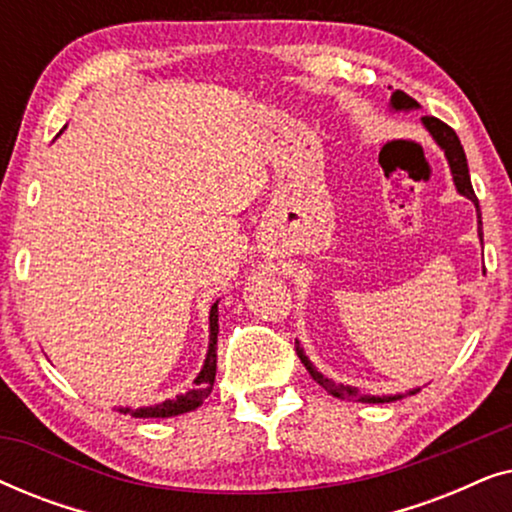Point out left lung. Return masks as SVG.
Listing matches in <instances>:
<instances>
[{"mask_svg": "<svg viewBox=\"0 0 512 512\" xmlns=\"http://www.w3.org/2000/svg\"><path fill=\"white\" fill-rule=\"evenodd\" d=\"M391 111H415L419 109V104L412 100L410 95H405L403 90H396L394 95H391V102H389ZM424 128L429 130V135L433 137V142H436L440 149H443L445 158H447V165H450V172H452V181L454 186H457V193L464 195L475 205V212H478V235H480V242H482V216H480V205H478V198H475V191H473V184H471V174H468V163H466V153H464V146H461L457 132H454L450 125H445L443 121H438V118L433 116H424L422 118ZM296 352L300 356V361H303V366L307 368V373L312 375V380L321 384L328 394L335 396V398H342V401H359V403H394V401H401L403 396H412L417 394V389H410L408 394H391V396H370V394H361L356 387H349V384H342V382H333L331 377H326L324 373H319L317 368L312 366V361L307 359L303 347H300V342L296 340Z\"/></svg>", "mask_w": 512, "mask_h": 512, "instance_id": "left-lung-1", "label": "left lung"}]
</instances>
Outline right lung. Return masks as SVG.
<instances>
[{"label": "right lung", "mask_w": 512, "mask_h": 512, "mask_svg": "<svg viewBox=\"0 0 512 512\" xmlns=\"http://www.w3.org/2000/svg\"><path fill=\"white\" fill-rule=\"evenodd\" d=\"M216 340H219V300L212 305L209 310V345H207V356L205 363H202L198 377H195V387L188 389L186 394H179L177 398H167L163 403L156 405H144V408H116L123 415H132V417H177L184 415V412H191L195 408H200L205 403V398L212 394L214 387V377H216Z\"/></svg>", "instance_id": "right-lung-1"}]
</instances>
